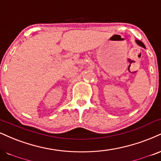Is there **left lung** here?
<instances>
[{
	"label": "left lung",
	"mask_w": 161,
	"mask_h": 161,
	"mask_svg": "<svg viewBox=\"0 0 161 161\" xmlns=\"http://www.w3.org/2000/svg\"><path fill=\"white\" fill-rule=\"evenodd\" d=\"M136 42L137 45H139V46H141V47L144 48V49H146V46H145L144 44H143L142 42H141L140 40H136Z\"/></svg>",
	"instance_id": "obj_1"
}]
</instances>
